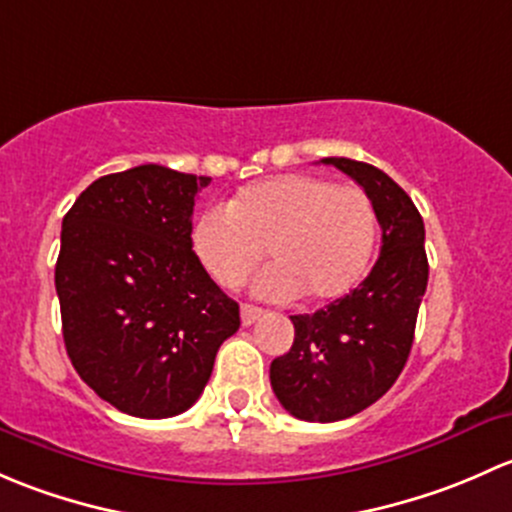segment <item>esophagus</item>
<instances>
[{
  "label": "esophagus",
  "instance_id": "34e87169",
  "mask_svg": "<svg viewBox=\"0 0 512 512\" xmlns=\"http://www.w3.org/2000/svg\"><path fill=\"white\" fill-rule=\"evenodd\" d=\"M261 315H263V310L258 308V305H249V303L241 305V325H246V328H249V325H254L256 320H261Z\"/></svg>",
  "mask_w": 512,
  "mask_h": 512
}]
</instances>
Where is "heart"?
<instances>
[{"label": "heart", "instance_id": "obj_1", "mask_svg": "<svg viewBox=\"0 0 512 512\" xmlns=\"http://www.w3.org/2000/svg\"><path fill=\"white\" fill-rule=\"evenodd\" d=\"M377 241V214L360 187L313 175H281L241 189L229 207L194 219L189 244L219 288H236L271 256L256 281L271 298L330 303L360 283Z\"/></svg>", "mask_w": 512, "mask_h": 512}]
</instances>
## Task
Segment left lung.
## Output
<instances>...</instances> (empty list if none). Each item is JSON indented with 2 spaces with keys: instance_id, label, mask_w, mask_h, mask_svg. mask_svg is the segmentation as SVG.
Instances as JSON below:
<instances>
[{
  "instance_id": "8db88e82",
  "label": "left lung",
  "mask_w": 512,
  "mask_h": 512,
  "mask_svg": "<svg viewBox=\"0 0 512 512\" xmlns=\"http://www.w3.org/2000/svg\"><path fill=\"white\" fill-rule=\"evenodd\" d=\"M372 199L382 246L370 276L315 313L291 315V352L271 362V387L295 419L340 421L389 392L412 352L429 281L424 219L409 194L367 162L325 157Z\"/></svg>"
}]
</instances>
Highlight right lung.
<instances>
[{"instance_id":"add662e5","label":"right lung","mask_w":512,"mask_h":512,"mask_svg":"<svg viewBox=\"0 0 512 512\" xmlns=\"http://www.w3.org/2000/svg\"><path fill=\"white\" fill-rule=\"evenodd\" d=\"M212 177L140 165L96 179L61 224L56 293L83 382L120 412L167 419L207 387L239 330V305L189 244L194 197Z\"/></svg>"}]
</instances>
